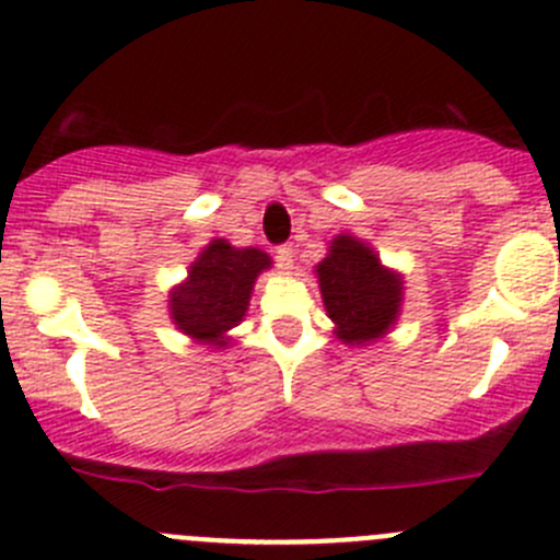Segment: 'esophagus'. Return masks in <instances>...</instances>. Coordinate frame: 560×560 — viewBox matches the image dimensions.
Here are the masks:
<instances>
[{"instance_id":"1","label":"esophagus","mask_w":560,"mask_h":560,"mask_svg":"<svg viewBox=\"0 0 560 560\" xmlns=\"http://www.w3.org/2000/svg\"><path fill=\"white\" fill-rule=\"evenodd\" d=\"M294 258H296V253H294V247H291V244H283V247H277L275 260H277V266H280V269L285 271V275H289V271L294 269Z\"/></svg>"}]
</instances>
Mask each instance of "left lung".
<instances>
[{"instance_id":"1","label":"left lung","mask_w":560,"mask_h":560,"mask_svg":"<svg viewBox=\"0 0 560 560\" xmlns=\"http://www.w3.org/2000/svg\"><path fill=\"white\" fill-rule=\"evenodd\" d=\"M318 291L338 340L371 346L398 324L404 305V275L387 269L376 249L351 233H338L316 264Z\"/></svg>"}]
</instances>
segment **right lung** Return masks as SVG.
Segmentation results:
<instances>
[{
    "mask_svg": "<svg viewBox=\"0 0 560 560\" xmlns=\"http://www.w3.org/2000/svg\"><path fill=\"white\" fill-rule=\"evenodd\" d=\"M271 258L258 247H233L228 238H211L178 285L167 294L175 329L209 349H228L231 329L247 316L249 296Z\"/></svg>",
    "mask_w": 560,
    "mask_h": 560,
    "instance_id": "add662e5",
    "label": "right lung"
}]
</instances>
